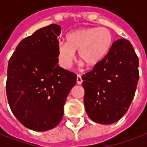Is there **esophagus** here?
Here are the masks:
<instances>
[{"instance_id":"1","label":"esophagus","mask_w":147,"mask_h":147,"mask_svg":"<svg viewBox=\"0 0 147 147\" xmlns=\"http://www.w3.org/2000/svg\"><path fill=\"white\" fill-rule=\"evenodd\" d=\"M76 81H77V84H81L82 83H83V80H82V78H81V76H80V75H78V76H77Z\"/></svg>"}]
</instances>
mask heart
<instances>
[{"label":"heart","mask_w":147,"mask_h":147,"mask_svg":"<svg viewBox=\"0 0 147 147\" xmlns=\"http://www.w3.org/2000/svg\"><path fill=\"white\" fill-rule=\"evenodd\" d=\"M112 32L107 28H86L72 31L66 36V43L58 45V61L69 69L78 52V59L88 67L97 66L111 49Z\"/></svg>","instance_id":"heart-1"}]
</instances>
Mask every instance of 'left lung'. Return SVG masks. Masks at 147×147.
<instances>
[{
	"label": "left lung",
	"instance_id": "1",
	"mask_svg": "<svg viewBox=\"0 0 147 147\" xmlns=\"http://www.w3.org/2000/svg\"><path fill=\"white\" fill-rule=\"evenodd\" d=\"M138 78V58L133 46L127 40H117L102 61L82 76L89 118L106 125L119 120L132 102Z\"/></svg>",
	"mask_w": 147,
	"mask_h": 147
}]
</instances>
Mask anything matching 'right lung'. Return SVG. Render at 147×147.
Instances as JSON below:
<instances>
[{"mask_svg":"<svg viewBox=\"0 0 147 147\" xmlns=\"http://www.w3.org/2000/svg\"><path fill=\"white\" fill-rule=\"evenodd\" d=\"M58 24H52L22 40L9 59L6 94L12 112L30 130L56 127L76 75L58 64Z\"/></svg>","mask_w":147,"mask_h":147,"instance_id":"add662e5","label":"right lung"}]
</instances>
